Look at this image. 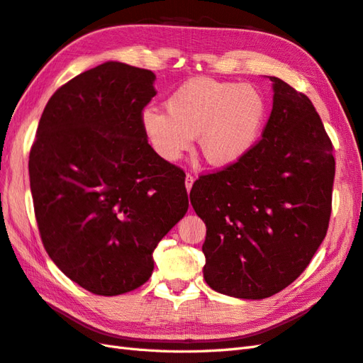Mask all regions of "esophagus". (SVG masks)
<instances>
[{"mask_svg": "<svg viewBox=\"0 0 363 363\" xmlns=\"http://www.w3.org/2000/svg\"><path fill=\"white\" fill-rule=\"evenodd\" d=\"M193 182H194V176L189 173L187 176H185V189H187V191H190V190H191V187H193Z\"/></svg>", "mask_w": 363, "mask_h": 363, "instance_id": "obj_1", "label": "esophagus"}]
</instances>
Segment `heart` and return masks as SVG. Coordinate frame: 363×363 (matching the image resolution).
I'll use <instances>...</instances> for the list:
<instances>
[{"mask_svg":"<svg viewBox=\"0 0 363 363\" xmlns=\"http://www.w3.org/2000/svg\"><path fill=\"white\" fill-rule=\"evenodd\" d=\"M167 113L145 110L144 132L165 161H178L198 136L203 161L224 167L253 147L267 116L261 91L248 84L194 78L165 101Z\"/></svg>","mask_w":363,"mask_h":363,"instance_id":"obj_1","label":"heart"}]
</instances>
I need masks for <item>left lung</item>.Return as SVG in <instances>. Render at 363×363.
Returning <instances> with one entry per match:
<instances>
[{
    "instance_id": "8db88e82",
    "label": "left lung",
    "mask_w": 363,
    "mask_h": 363,
    "mask_svg": "<svg viewBox=\"0 0 363 363\" xmlns=\"http://www.w3.org/2000/svg\"><path fill=\"white\" fill-rule=\"evenodd\" d=\"M262 138L236 162L199 176L190 202L207 227L203 279L239 299H265L299 277L331 216L336 162L313 102L276 77Z\"/></svg>"
}]
</instances>
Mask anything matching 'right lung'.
Instances as JSON below:
<instances>
[{
  "instance_id": "add662e5",
  "label": "right lung",
  "mask_w": 363,
  "mask_h": 363,
  "mask_svg": "<svg viewBox=\"0 0 363 363\" xmlns=\"http://www.w3.org/2000/svg\"><path fill=\"white\" fill-rule=\"evenodd\" d=\"M155 78L116 61L81 73L53 93L30 148L43 245L93 294L145 284L156 245L189 210L184 172L153 150L143 127Z\"/></svg>"
}]
</instances>
